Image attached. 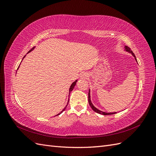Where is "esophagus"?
Segmentation results:
<instances>
[{
	"label": "esophagus",
	"mask_w": 156,
	"mask_h": 156,
	"mask_svg": "<svg viewBox=\"0 0 156 156\" xmlns=\"http://www.w3.org/2000/svg\"><path fill=\"white\" fill-rule=\"evenodd\" d=\"M88 77V74L87 73H82L81 74V76H80V77H81V79H85Z\"/></svg>",
	"instance_id": "34e87169"
}]
</instances>
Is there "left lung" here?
Instances as JSON below:
<instances>
[{
	"mask_svg": "<svg viewBox=\"0 0 156 156\" xmlns=\"http://www.w3.org/2000/svg\"><path fill=\"white\" fill-rule=\"evenodd\" d=\"M125 48H126V51H127V52H129V53H131L132 55H133V56L135 57V60H136V58H135V56L134 53H133V51H132L131 50V49L129 48V47L126 46V47H125ZM88 103H89V105H90V107H91V108H92V110H93L94 111L96 112L97 113H99V114H101V115H110L116 114V112H103V111H100L99 109H98L97 108H96L95 107H94V106L93 105L92 103V102H91V100H90V90H89V92H88Z\"/></svg>",
	"mask_w": 156,
	"mask_h": 156,
	"instance_id": "obj_1",
	"label": "left lung"
}]
</instances>
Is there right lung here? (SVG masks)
I'll return each instance as SVG.
<instances>
[{"instance_id": "1", "label": "right lung", "mask_w": 156, "mask_h": 156, "mask_svg": "<svg viewBox=\"0 0 156 156\" xmlns=\"http://www.w3.org/2000/svg\"><path fill=\"white\" fill-rule=\"evenodd\" d=\"M34 48H32V49H30V51H29V52H30V51H32V49H34ZM25 56H24V57H23V58H25ZM20 68V66H19V67H18V68ZM18 68H17V69H18ZM77 80H76V81H75V82H73V83L72 84V85H71V86H70V88H69V94H70L71 91H72V90H73V88H74L75 85V84H76V83H77ZM68 102H69V101H68ZM68 104H67V105H68ZM67 105H66V107H65V108H64V109H63V110H62V111H61V112H60V113H59V114H58L57 115H59L60 114H61V113H62V112H63V111H64V110L66 109V107H67Z\"/></svg>"}]
</instances>
